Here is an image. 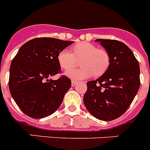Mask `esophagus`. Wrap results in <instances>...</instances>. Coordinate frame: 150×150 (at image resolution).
<instances>
[{
    "label": "esophagus",
    "mask_w": 150,
    "mask_h": 150,
    "mask_svg": "<svg viewBox=\"0 0 150 150\" xmlns=\"http://www.w3.org/2000/svg\"><path fill=\"white\" fill-rule=\"evenodd\" d=\"M76 83H77V82L74 81V80H72V82H71V85H72V86H75L76 85Z\"/></svg>",
    "instance_id": "obj_1"
}]
</instances>
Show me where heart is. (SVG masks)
Returning <instances> with one entry per match:
<instances>
[{"label": "heart", "instance_id": "heart-1", "mask_svg": "<svg viewBox=\"0 0 150 150\" xmlns=\"http://www.w3.org/2000/svg\"><path fill=\"white\" fill-rule=\"evenodd\" d=\"M79 68L66 71L65 74L73 79H83L101 76L107 71L110 64L109 52L104 49H98L88 42H81L72 47V52L67 49L62 50L58 55L59 65L64 70H69L77 64Z\"/></svg>", "mask_w": 150, "mask_h": 150}]
</instances>
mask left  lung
<instances>
[{
	"label": "left lung",
	"instance_id": "left-lung-1",
	"mask_svg": "<svg viewBox=\"0 0 150 150\" xmlns=\"http://www.w3.org/2000/svg\"><path fill=\"white\" fill-rule=\"evenodd\" d=\"M96 41L109 52L110 64L100 77L87 83L83 102L95 118L110 121L125 113L137 93L140 65L133 52L122 42L109 39Z\"/></svg>",
	"mask_w": 150,
	"mask_h": 150
}]
</instances>
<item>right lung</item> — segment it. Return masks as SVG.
<instances>
[{
    "label": "right lung",
    "mask_w": 150,
    "mask_h": 150,
    "mask_svg": "<svg viewBox=\"0 0 150 150\" xmlns=\"http://www.w3.org/2000/svg\"><path fill=\"white\" fill-rule=\"evenodd\" d=\"M74 41L38 38L22 45L12 60L9 76L10 94L21 110L33 119L52 114L62 104L71 80L61 74L58 55Z\"/></svg>",
    "instance_id": "obj_1"
}]
</instances>
